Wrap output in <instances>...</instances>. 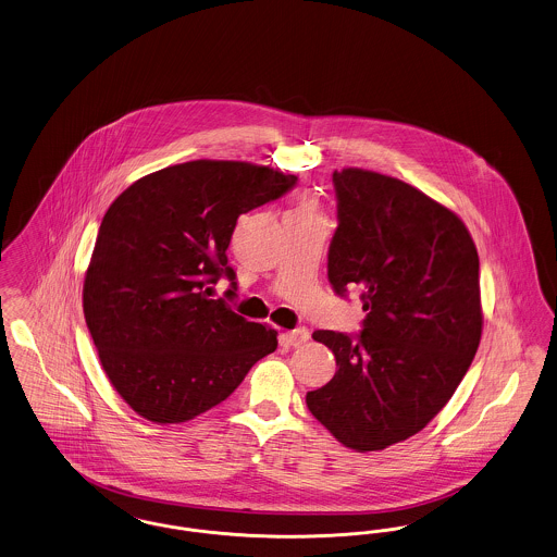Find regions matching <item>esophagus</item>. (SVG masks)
<instances>
[{"label":"esophagus","instance_id":"34e87169","mask_svg":"<svg viewBox=\"0 0 557 557\" xmlns=\"http://www.w3.org/2000/svg\"><path fill=\"white\" fill-rule=\"evenodd\" d=\"M285 339L293 347H299V345H304L306 341L310 339V331L308 329H295V331L285 333Z\"/></svg>","mask_w":557,"mask_h":557}]
</instances>
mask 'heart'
<instances>
[{"instance_id":"b5f03b06","label":"heart","mask_w":557,"mask_h":557,"mask_svg":"<svg viewBox=\"0 0 557 557\" xmlns=\"http://www.w3.org/2000/svg\"><path fill=\"white\" fill-rule=\"evenodd\" d=\"M299 212H310V208H308V206H304Z\"/></svg>"}]
</instances>
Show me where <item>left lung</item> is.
<instances>
[{"mask_svg": "<svg viewBox=\"0 0 557 557\" xmlns=\"http://www.w3.org/2000/svg\"><path fill=\"white\" fill-rule=\"evenodd\" d=\"M339 226L329 281L362 289L354 339L315 331L337 372L306 395L315 420L354 451L420 433L468 372L483 335L479 253L461 218L408 183L372 170L333 172Z\"/></svg>", "mask_w": 557, "mask_h": 557, "instance_id": "left-lung-1", "label": "left lung"}]
</instances>
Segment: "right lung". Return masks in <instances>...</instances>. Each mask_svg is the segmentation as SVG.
<instances>
[{
  "mask_svg": "<svg viewBox=\"0 0 557 557\" xmlns=\"http://www.w3.org/2000/svg\"><path fill=\"white\" fill-rule=\"evenodd\" d=\"M297 176L233 160H194L151 172L108 208L83 283L97 356L122 399L156 424L194 420L224 401L276 331L210 299L233 285L226 249L237 218Z\"/></svg>",
  "mask_w": 557,
  "mask_h": 557,
  "instance_id": "add662e5",
  "label": "right lung"
}]
</instances>
